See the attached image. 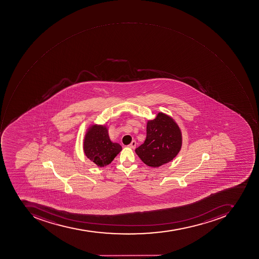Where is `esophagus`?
Wrapping results in <instances>:
<instances>
[{"mask_svg":"<svg viewBox=\"0 0 259 259\" xmlns=\"http://www.w3.org/2000/svg\"><path fill=\"white\" fill-rule=\"evenodd\" d=\"M128 146H129V147H130V148H132V149L136 148V142L135 141V140H133V141H132V143H131V144L129 145Z\"/></svg>","mask_w":259,"mask_h":259,"instance_id":"34e87169","label":"esophagus"}]
</instances>
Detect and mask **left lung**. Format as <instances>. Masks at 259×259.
Instances as JSON below:
<instances>
[{"mask_svg": "<svg viewBox=\"0 0 259 259\" xmlns=\"http://www.w3.org/2000/svg\"><path fill=\"white\" fill-rule=\"evenodd\" d=\"M182 146V132L171 116L159 112L146 124V139L136 149L144 164L158 168L172 161Z\"/></svg>", "mask_w": 259, "mask_h": 259, "instance_id": "1", "label": "left lung"}]
</instances>
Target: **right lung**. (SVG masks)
<instances>
[{
  "label": "right lung",
  "instance_id": "obj_1",
  "mask_svg": "<svg viewBox=\"0 0 259 259\" xmlns=\"http://www.w3.org/2000/svg\"><path fill=\"white\" fill-rule=\"evenodd\" d=\"M82 148L86 157L98 167L110 164L122 150L119 143L111 141L108 127L97 123L87 129Z\"/></svg>",
  "mask_w": 259,
  "mask_h": 259
}]
</instances>
